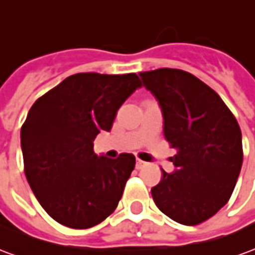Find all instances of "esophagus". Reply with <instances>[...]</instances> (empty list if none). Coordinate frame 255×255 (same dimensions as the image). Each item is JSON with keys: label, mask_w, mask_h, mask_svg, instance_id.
I'll use <instances>...</instances> for the list:
<instances>
[{"label": "esophagus", "mask_w": 255, "mask_h": 255, "mask_svg": "<svg viewBox=\"0 0 255 255\" xmlns=\"http://www.w3.org/2000/svg\"><path fill=\"white\" fill-rule=\"evenodd\" d=\"M145 166H146L145 161L140 160V159L135 161V168H137V170H141V168H144V167H145Z\"/></svg>", "instance_id": "obj_1"}]
</instances>
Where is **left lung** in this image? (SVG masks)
Returning a JSON list of instances; mask_svg holds the SVG:
<instances>
[{
  "label": "left lung",
  "mask_w": 255,
  "mask_h": 255,
  "mask_svg": "<svg viewBox=\"0 0 255 255\" xmlns=\"http://www.w3.org/2000/svg\"><path fill=\"white\" fill-rule=\"evenodd\" d=\"M163 113L164 137L176 155L152 187L156 206L174 222L197 226L226 205L242 168V133L222 98L196 76L161 68L140 73Z\"/></svg>",
  "instance_id": "8db88e82"
}]
</instances>
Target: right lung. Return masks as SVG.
<instances>
[{"mask_svg":"<svg viewBox=\"0 0 255 255\" xmlns=\"http://www.w3.org/2000/svg\"><path fill=\"white\" fill-rule=\"evenodd\" d=\"M141 81L135 73H77L40 96L21 126L24 172L44 211L62 226L85 230L120 202L135 157L98 156L94 140Z\"/></svg>","mask_w":255,"mask_h":255,"instance_id":"obj_1","label":"right lung"}]
</instances>
